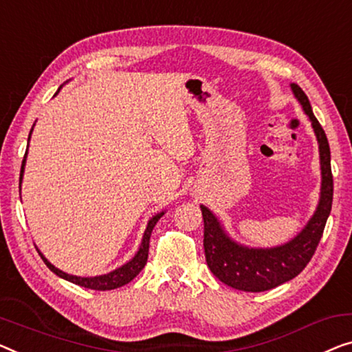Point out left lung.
<instances>
[{"label": "left lung", "instance_id": "left-lung-1", "mask_svg": "<svg viewBox=\"0 0 352 352\" xmlns=\"http://www.w3.org/2000/svg\"><path fill=\"white\" fill-rule=\"evenodd\" d=\"M291 88L294 96L302 104V109L310 118L319 144V158H321V196L316 212L307 226L285 245L274 248H248L234 242L223 229L218 218L207 207L201 206L207 265L219 281L239 291H269L300 274L318 248L332 210L333 177L326 133L314 117L310 101L302 88L296 83H291Z\"/></svg>", "mask_w": 352, "mask_h": 352}]
</instances>
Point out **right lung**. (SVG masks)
Masks as SVG:
<instances>
[{
	"label": "right lung",
	"instance_id": "obj_1",
	"mask_svg": "<svg viewBox=\"0 0 352 352\" xmlns=\"http://www.w3.org/2000/svg\"><path fill=\"white\" fill-rule=\"evenodd\" d=\"M60 88H58V91H60ZM58 91H56L55 94H58ZM31 131H33V129H31ZM30 135H31V133H30ZM28 140H30V138H28ZM26 153H28V150H26ZM26 153H25V158L22 161V169H20V183H22V177H23V170H25ZM162 214H164V212L155 214V217L148 221V224H146L142 243H140L139 251H138V253H135L134 258L131 259L129 262H126L124 265L118 267V269H115L113 272H110V274H106V275H99V276H76V275H69V274H66V272L56 269L55 265H52L50 262L44 258V254H42L39 250H38V253H39V256L42 258V261L45 262V265L49 267V269L54 272L55 275H58L60 278H65V280L74 283V285H78V286H82V287H88V289H94V291L117 289V287H122L124 285H128L131 280H134V278L139 275V272L145 267L146 259H148V246H150L151 230H153L155 224L158 223V219L162 217Z\"/></svg>",
	"mask_w": 352,
	"mask_h": 352
}]
</instances>
